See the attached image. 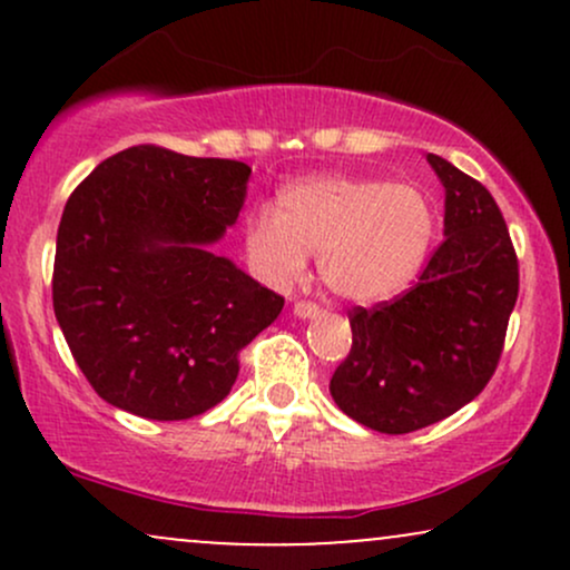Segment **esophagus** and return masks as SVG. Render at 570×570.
Instances as JSON below:
<instances>
[{
	"label": "esophagus",
	"mask_w": 570,
	"mask_h": 570,
	"mask_svg": "<svg viewBox=\"0 0 570 570\" xmlns=\"http://www.w3.org/2000/svg\"><path fill=\"white\" fill-rule=\"evenodd\" d=\"M318 313H322V307H318L316 303H311V299H297V303H294V316L313 318V316H318Z\"/></svg>",
	"instance_id": "34e87169"
}]
</instances>
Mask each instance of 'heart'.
<instances>
[{
	"label": "heart",
	"mask_w": 570,
	"mask_h": 570,
	"mask_svg": "<svg viewBox=\"0 0 570 570\" xmlns=\"http://www.w3.org/2000/svg\"><path fill=\"white\" fill-rule=\"evenodd\" d=\"M436 208L407 181L313 176L281 189L276 212L248 217L244 248L252 271L284 289L318 254L335 297L372 305L402 294L421 276L434 244Z\"/></svg>",
	"instance_id": "heart-1"
}]
</instances>
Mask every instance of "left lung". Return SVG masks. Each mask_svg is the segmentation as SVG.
Instances as JSON below:
<instances>
[{"instance_id": "1", "label": "left lung", "mask_w": 570, "mask_h": 570, "mask_svg": "<svg viewBox=\"0 0 570 570\" xmlns=\"http://www.w3.org/2000/svg\"><path fill=\"white\" fill-rule=\"evenodd\" d=\"M429 163L444 185V240L415 286L353 307L351 353L330 381L337 407L381 434L426 429L480 396L520 292L499 203L440 155Z\"/></svg>"}]
</instances>
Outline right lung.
Returning <instances> with one entry per match:
<instances>
[{
  "label": "right lung",
  "mask_w": 570,
  "mask_h": 570,
  "mask_svg": "<svg viewBox=\"0 0 570 570\" xmlns=\"http://www.w3.org/2000/svg\"><path fill=\"white\" fill-rule=\"evenodd\" d=\"M252 168L139 144L98 163L63 208L53 307L104 402L185 421L230 394L238 353L284 297L217 257Z\"/></svg>",
  "instance_id": "right-lung-1"
}]
</instances>
